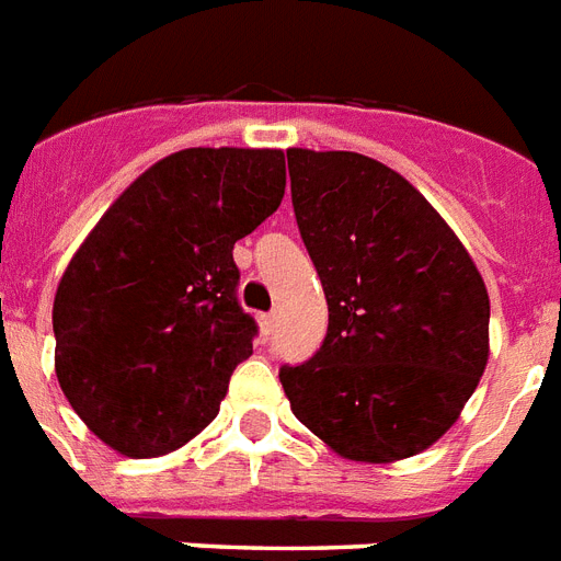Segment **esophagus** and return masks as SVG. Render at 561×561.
I'll return each mask as SVG.
<instances>
[{"instance_id":"1","label":"esophagus","mask_w":561,"mask_h":561,"mask_svg":"<svg viewBox=\"0 0 561 561\" xmlns=\"http://www.w3.org/2000/svg\"><path fill=\"white\" fill-rule=\"evenodd\" d=\"M259 325H262V334L271 336L273 328H276V313H262V317H259Z\"/></svg>"}]
</instances>
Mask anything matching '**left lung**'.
<instances>
[{"instance_id":"left-lung-1","label":"left lung","mask_w":561,"mask_h":561,"mask_svg":"<svg viewBox=\"0 0 561 561\" xmlns=\"http://www.w3.org/2000/svg\"><path fill=\"white\" fill-rule=\"evenodd\" d=\"M288 170L328 334L302 366L282 368V389L348 461L412 458L458 421L484 375V279L438 209L386 163L288 149Z\"/></svg>"}]
</instances>
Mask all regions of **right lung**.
<instances>
[{
	"label": "right lung",
	"mask_w": 561,
	"mask_h": 561,
	"mask_svg": "<svg viewBox=\"0 0 561 561\" xmlns=\"http://www.w3.org/2000/svg\"><path fill=\"white\" fill-rule=\"evenodd\" d=\"M282 195V149H181L135 178L77 248L54 296V368L103 444L158 458L216 417L256 336L236 299L233 244Z\"/></svg>",
	"instance_id": "obj_1"
}]
</instances>
